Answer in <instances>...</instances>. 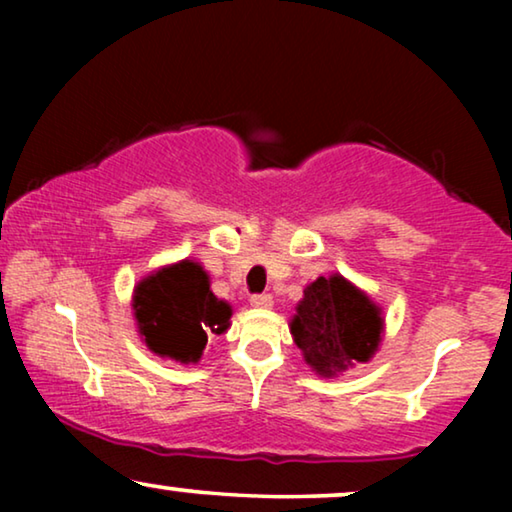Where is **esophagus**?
Instances as JSON below:
<instances>
[{"label":"esophagus","instance_id":"34e87169","mask_svg":"<svg viewBox=\"0 0 512 512\" xmlns=\"http://www.w3.org/2000/svg\"><path fill=\"white\" fill-rule=\"evenodd\" d=\"M251 305L258 307V310H270V307L275 305V300H272L270 293H261V296L251 298Z\"/></svg>","mask_w":512,"mask_h":512}]
</instances>
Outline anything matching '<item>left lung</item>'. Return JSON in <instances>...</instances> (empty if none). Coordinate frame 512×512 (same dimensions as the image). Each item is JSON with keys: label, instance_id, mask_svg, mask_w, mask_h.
Returning a JSON list of instances; mask_svg holds the SVG:
<instances>
[{"label": "left lung", "instance_id": "obj_1", "mask_svg": "<svg viewBox=\"0 0 512 512\" xmlns=\"http://www.w3.org/2000/svg\"><path fill=\"white\" fill-rule=\"evenodd\" d=\"M289 328L307 366L331 380L373 359L384 335V317L366 291L335 272L305 286Z\"/></svg>", "mask_w": 512, "mask_h": 512}]
</instances>
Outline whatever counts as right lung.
<instances>
[{"mask_svg": "<svg viewBox=\"0 0 512 512\" xmlns=\"http://www.w3.org/2000/svg\"><path fill=\"white\" fill-rule=\"evenodd\" d=\"M198 261L163 265L139 279L132 291L137 333L153 354L188 366L198 363L212 335L228 331L233 307L209 289Z\"/></svg>", "mask_w": 512, "mask_h": 512, "instance_id": "add662e5", "label": "right lung"}]
</instances>
